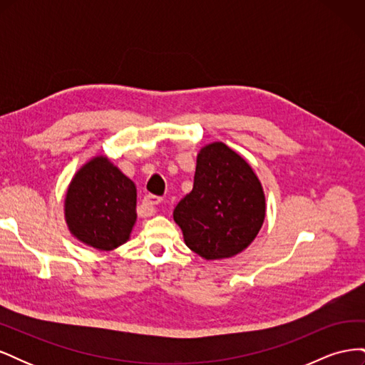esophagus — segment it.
Segmentation results:
<instances>
[{"mask_svg":"<svg viewBox=\"0 0 365 365\" xmlns=\"http://www.w3.org/2000/svg\"><path fill=\"white\" fill-rule=\"evenodd\" d=\"M163 201L161 196H155V195H148L145 196V200H143V205L146 207L148 210V215H152L157 212V205H160Z\"/></svg>","mask_w":365,"mask_h":365,"instance_id":"1","label":"esophagus"}]
</instances>
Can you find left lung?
Listing matches in <instances>:
<instances>
[{
	"mask_svg": "<svg viewBox=\"0 0 365 365\" xmlns=\"http://www.w3.org/2000/svg\"><path fill=\"white\" fill-rule=\"evenodd\" d=\"M184 242L207 260L233 257L257 236L264 193L256 173L224 143L197 153L193 190L173 210Z\"/></svg>",
	"mask_w": 365,
	"mask_h": 365,
	"instance_id": "8db88e82",
	"label": "left lung"
}]
</instances>
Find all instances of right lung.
<instances>
[{
  "instance_id": "1",
  "label": "right lung",
  "mask_w": 365,
  "mask_h": 365,
  "mask_svg": "<svg viewBox=\"0 0 365 365\" xmlns=\"http://www.w3.org/2000/svg\"><path fill=\"white\" fill-rule=\"evenodd\" d=\"M135 205V184L106 157H96L74 175L65 197V217L83 244L111 251L129 239Z\"/></svg>"
}]
</instances>
